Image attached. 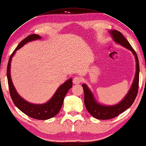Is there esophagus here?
Segmentation results:
<instances>
[{
	"mask_svg": "<svg viewBox=\"0 0 146 146\" xmlns=\"http://www.w3.org/2000/svg\"><path fill=\"white\" fill-rule=\"evenodd\" d=\"M81 82H82V79H81L80 77L76 76V77L74 78L73 83H74V84H80Z\"/></svg>",
	"mask_w": 146,
	"mask_h": 146,
	"instance_id": "esophagus-1",
	"label": "esophagus"
}]
</instances>
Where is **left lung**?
Masks as SVG:
<instances>
[{"mask_svg":"<svg viewBox=\"0 0 146 146\" xmlns=\"http://www.w3.org/2000/svg\"><path fill=\"white\" fill-rule=\"evenodd\" d=\"M110 32L114 41L130 50L135 55L136 62H137V70H136L135 80L133 81V85L127 94L122 101L113 106H105L98 104L95 101L92 93L90 92L87 85L85 84L82 85L83 91H84V103L86 108L93 117L99 120H109V119L115 118L116 116H118L126 109H127L129 107H130L137 97L138 90V85H139L140 66L137 53L121 32L117 30H113Z\"/></svg>","mask_w":146,"mask_h":146,"instance_id":"1","label":"left lung"}]
</instances>
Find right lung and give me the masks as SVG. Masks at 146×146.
<instances>
[{"instance_id":"1","label":"right lung","mask_w":146,"mask_h":146,"mask_svg":"<svg viewBox=\"0 0 146 146\" xmlns=\"http://www.w3.org/2000/svg\"><path fill=\"white\" fill-rule=\"evenodd\" d=\"M41 37L37 34H32L26 37L19 44L15 50L13 52L12 54L9 57L8 66H7V78H8L9 94L15 106L23 113L31 118L43 120L53 118L58 114L63 105L64 96L68 92V90L72 87V79H69L63 85H61L57 90L54 96L46 104L35 105L25 101L17 94L14 88L10 76L11 61L15 52L22 47L24 44H25L26 42L37 39H39Z\"/></svg>"}]
</instances>
